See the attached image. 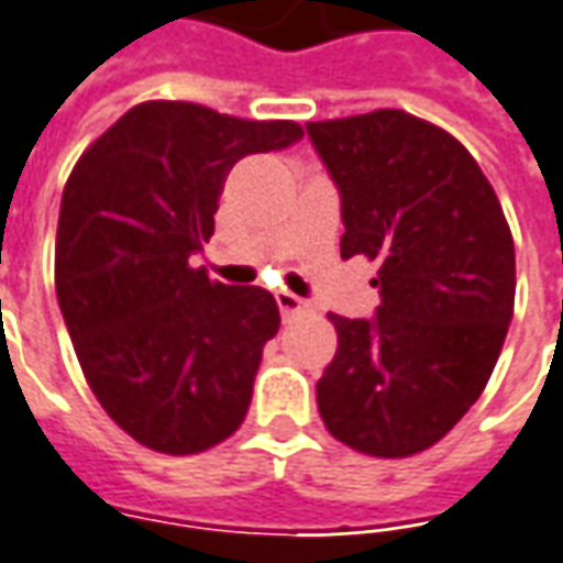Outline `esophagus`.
<instances>
[{
  "mask_svg": "<svg viewBox=\"0 0 563 563\" xmlns=\"http://www.w3.org/2000/svg\"><path fill=\"white\" fill-rule=\"evenodd\" d=\"M277 305H280L283 317H298V313L308 311V301L292 296V292H277Z\"/></svg>",
  "mask_w": 563,
  "mask_h": 563,
  "instance_id": "34e87169",
  "label": "esophagus"
}]
</instances>
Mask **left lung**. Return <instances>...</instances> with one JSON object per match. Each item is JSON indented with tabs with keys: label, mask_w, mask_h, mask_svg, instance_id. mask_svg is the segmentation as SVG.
<instances>
[{
	"label": "left lung",
	"mask_w": 563,
	"mask_h": 563,
	"mask_svg": "<svg viewBox=\"0 0 563 563\" xmlns=\"http://www.w3.org/2000/svg\"><path fill=\"white\" fill-rule=\"evenodd\" d=\"M342 194V258L378 262L373 320L330 313L317 410L335 441L404 459L441 441L487 388L515 313V240L487 175L407 110L308 122Z\"/></svg>",
	"instance_id": "1"
}]
</instances>
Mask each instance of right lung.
Here are the masks:
<instances>
[{
    "label": "right lung",
    "mask_w": 563,
    "mask_h": 563,
    "mask_svg": "<svg viewBox=\"0 0 563 563\" xmlns=\"http://www.w3.org/2000/svg\"><path fill=\"white\" fill-rule=\"evenodd\" d=\"M305 135L190 101H144L73 166L55 289L98 404L137 443L194 456L243 426L280 311L262 286L209 280L190 255L216 231L236 159Z\"/></svg>",
    "instance_id": "right-lung-1"
}]
</instances>
